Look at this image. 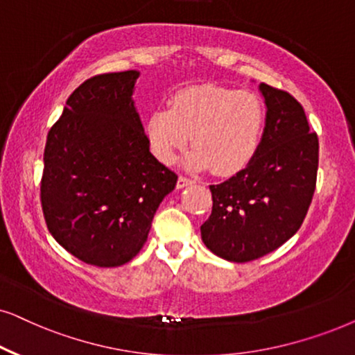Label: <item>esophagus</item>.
Wrapping results in <instances>:
<instances>
[{"mask_svg":"<svg viewBox=\"0 0 355 355\" xmlns=\"http://www.w3.org/2000/svg\"><path fill=\"white\" fill-rule=\"evenodd\" d=\"M192 182H194V181H192V179H187V178H184V176H179V179H178V189H184V187L191 186Z\"/></svg>","mask_w":355,"mask_h":355,"instance_id":"1","label":"esophagus"}]
</instances>
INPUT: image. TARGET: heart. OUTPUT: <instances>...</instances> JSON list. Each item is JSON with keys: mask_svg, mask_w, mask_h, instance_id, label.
<instances>
[{"mask_svg": "<svg viewBox=\"0 0 355 355\" xmlns=\"http://www.w3.org/2000/svg\"><path fill=\"white\" fill-rule=\"evenodd\" d=\"M150 148L169 164L191 137L194 150L184 158L192 171L220 176L241 171L254 158L264 132V105L254 93L202 85L178 91L169 109H155L146 119Z\"/></svg>", "mask_w": 355, "mask_h": 355, "instance_id": "b5f03b06", "label": "heart"}]
</instances>
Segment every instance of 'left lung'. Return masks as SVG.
<instances>
[{"label": "left lung", "mask_w": 355, "mask_h": 355, "mask_svg": "<svg viewBox=\"0 0 355 355\" xmlns=\"http://www.w3.org/2000/svg\"><path fill=\"white\" fill-rule=\"evenodd\" d=\"M266 125L245 169L210 186L211 215L200 227L204 245L223 259L250 262L288 241L302 227L318 173V137L305 110L285 91L261 83Z\"/></svg>", "instance_id": "8db88e82"}]
</instances>
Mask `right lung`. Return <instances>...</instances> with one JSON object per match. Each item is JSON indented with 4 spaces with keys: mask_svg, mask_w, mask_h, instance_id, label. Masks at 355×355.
<instances>
[{
    "mask_svg": "<svg viewBox=\"0 0 355 355\" xmlns=\"http://www.w3.org/2000/svg\"><path fill=\"white\" fill-rule=\"evenodd\" d=\"M140 71L89 78L47 135L40 200L49 232L86 264L117 268L145 245L178 176L151 155L133 91Z\"/></svg>",
    "mask_w": 355,
    "mask_h": 355,
    "instance_id": "add662e5",
    "label": "right lung"
}]
</instances>
